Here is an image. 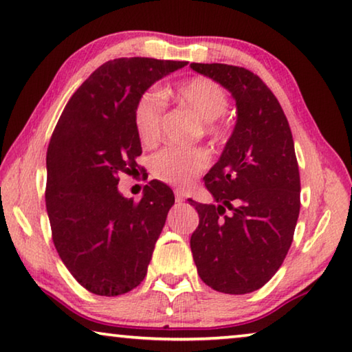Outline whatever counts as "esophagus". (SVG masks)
Wrapping results in <instances>:
<instances>
[{
  "mask_svg": "<svg viewBox=\"0 0 352 352\" xmlns=\"http://www.w3.org/2000/svg\"><path fill=\"white\" fill-rule=\"evenodd\" d=\"M175 197H176L177 203H182V201H186V192H184V190L176 188L175 190Z\"/></svg>",
  "mask_w": 352,
  "mask_h": 352,
  "instance_id": "obj_1",
  "label": "esophagus"
}]
</instances>
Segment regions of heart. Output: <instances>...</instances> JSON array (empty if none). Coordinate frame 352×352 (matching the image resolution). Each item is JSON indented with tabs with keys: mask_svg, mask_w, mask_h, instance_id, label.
I'll use <instances>...</instances> for the list:
<instances>
[{
	"mask_svg": "<svg viewBox=\"0 0 352 352\" xmlns=\"http://www.w3.org/2000/svg\"><path fill=\"white\" fill-rule=\"evenodd\" d=\"M175 98L201 118V132L210 140L223 135L221 115L226 112L229 98L220 84L209 78L197 76L184 80L175 89ZM164 100L157 91L146 90L134 106V126L140 142L153 146L160 137ZM210 162L207 151L201 148H164L149 160L151 175L157 181L176 187H186L198 177Z\"/></svg>",
	"mask_w": 352,
	"mask_h": 352,
	"instance_id": "obj_1",
	"label": "heart"
}]
</instances>
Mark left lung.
<instances>
[{
	"instance_id": "obj_1",
	"label": "left lung",
	"mask_w": 352,
	"mask_h": 352,
	"mask_svg": "<svg viewBox=\"0 0 352 352\" xmlns=\"http://www.w3.org/2000/svg\"><path fill=\"white\" fill-rule=\"evenodd\" d=\"M190 67L237 104L232 135L204 176L218 204L188 199L199 215L190 248L206 285L245 295L273 278L292 246L301 207L295 143L278 98L257 74L228 63Z\"/></svg>"
}]
</instances>
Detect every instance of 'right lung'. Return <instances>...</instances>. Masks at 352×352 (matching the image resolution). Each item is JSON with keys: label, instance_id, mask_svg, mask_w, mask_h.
Returning <instances> with one entry per match:
<instances>
[{"label": "right lung", "instance_id": "add662e5", "mask_svg": "<svg viewBox=\"0 0 352 352\" xmlns=\"http://www.w3.org/2000/svg\"><path fill=\"white\" fill-rule=\"evenodd\" d=\"M186 65L149 57L102 63L68 100L51 135L45 190L51 237L68 272L95 295H123L146 276L175 195L153 179L135 203L120 195L118 176L140 166L138 96Z\"/></svg>", "mask_w": 352, "mask_h": 352}]
</instances>
